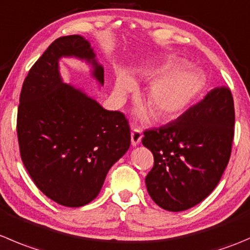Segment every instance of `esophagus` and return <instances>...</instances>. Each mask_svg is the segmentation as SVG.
Segmentation results:
<instances>
[{
    "label": "esophagus",
    "mask_w": 250,
    "mask_h": 250,
    "mask_svg": "<svg viewBox=\"0 0 250 250\" xmlns=\"http://www.w3.org/2000/svg\"><path fill=\"white\" fill-rule=\"evenodd\" d=\"M142 138H143L142 129H139V128H133L132 133H130V140H132L133 146H135V145L139 144L140 140H142Z\"/></svg>",
    "instance_id": "obj_1"
}]
</instances>
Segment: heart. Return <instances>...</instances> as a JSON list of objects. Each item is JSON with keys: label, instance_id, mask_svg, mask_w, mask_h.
Returning <instances> with one entry per match:
<instances>
[{"label": "heart", "instance_id": "b5f03b06", "mask_svg": "<svg viewBox=\"0 0 250 250\" xmlns=\"http://www.w3.org/2000/svg\"><path fill=\"white\" fill-rule=\"evenodd\" d=\"M178 66L166 63L150 69L151 78H159L144 94V104L155 120H169L192 105L205 88L203 76L192 69H177ZM134 84L127 76H121L116 91L125 95Z\"/></svg>", "mask_w": 250, "mask_h": 250}]
</instances>
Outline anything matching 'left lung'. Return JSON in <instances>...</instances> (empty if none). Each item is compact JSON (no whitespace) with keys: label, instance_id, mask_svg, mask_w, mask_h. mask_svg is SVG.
<instances>
[{"label":"left lung","instance_id":"8db88e82","mask_svg":"<svg viewBox=\"0 0 250 250\" xmlns=\"http://www.w3.org/2000/svg\"><path fill=\"white\" fill-rule=\"evenodd\" d=\"M234 137V104L226 86H217L176 121L146 129L142 143L154 155L145 177L160 208L183 211L205 199L221 179Z\"/></svg>","mask_w":250,"mask_h":250}]
</instances>
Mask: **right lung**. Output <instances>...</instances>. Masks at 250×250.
I'll use <instances>...</instances> for the list:
<instances>
[{"mask_svg":"<svg viewBox=\"0 0 250 250\" xmlns=\"http://www.w3.org/2000/svg\"><path fill=\"white\" fill-rule=\"evenodd\" d=\"M69 56L93 64V76L104 84L88 40L56 39L24 79L17 134L21 161L39 189L57 204L78 208L98 197L108 169L129 149L130 128L122 112L105 110L62 82L58 60Z\"/></svg>","mask_w":250,"mask_h":250,"instance_id":"1","label":"right lung"}]
</instances>
